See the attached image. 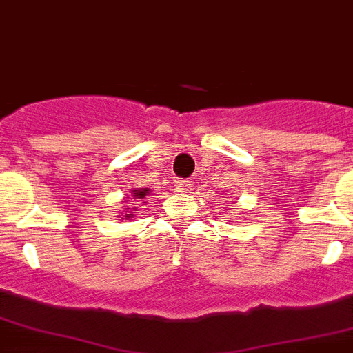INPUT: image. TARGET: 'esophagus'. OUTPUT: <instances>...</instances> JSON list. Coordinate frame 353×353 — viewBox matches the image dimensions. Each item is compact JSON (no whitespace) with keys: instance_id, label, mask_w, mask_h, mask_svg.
<instances>
[{"instance_id":"34e87169","label":"esophagus","mask_w":353,"mask_h":353,"mask_svg":"<svg viewBox=\"0 0 353 353\" xmlns=\"http://www.w3.org/2000/svg\"><path fill=\"white\" fill-rule=\"evenodd\" d=\"M190 187H192L190 180H183V178H180V180L175 181L176 192H188L190 190Z\"/></svg>"}]
</instances>
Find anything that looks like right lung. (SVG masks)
Wrapping results in <instances>:
<instances>
[{
  "label": "right lung",
  "instance_id": "1",
  "mask_svg": "<svg viewBox=\"0 0 353 353\" xmlns=\"http://www.w3.org/2000/svg\"><path fill=\"white\" fill-rule=\"evenodd\" d=\"M150 188H137V190H132V195L134 199H139V201H143V199H146L148 195H150ZM132 214H125V217H130Z\"/></svg>",
  "mask_w": 353,
  "mask_h": 353
}]
</instances>
